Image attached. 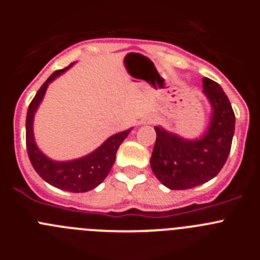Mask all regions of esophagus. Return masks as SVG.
<instances>
[{
    "label": "esophagus",
    "mask_w": 260,
    "mask_h": 260,
    "mask_svg": "<svg viewBox=\"0 0 260 260\" xmlns=\"http://www.w3.org/2000/svg\"><path fill=\"white\" fill-rule=\"evenodd\" d=\"M153 122H155V118H153L152 116L146 117V118H144L143 121H142V123H143V125H152Z\"/></svg>",
    "instance_id": "1"
}]
</instances>
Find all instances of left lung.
I'll list each match as a JSON object with an SVG mask.
<instances>
[{"label":"left lung","instance_id":"obj_1","mask_svg":"<svg viewBox=\"0 0 260 260\" xmlns=\"http://www.w3.org/2000/svg\"><path fill=\"white\" fill-rule=\"evenodd\" d=\"M202 83L211 105V116L201 137L186 139L155 126L151 168L157 180L171 190L192 189L212 180L231 152L236 117L228 96L220 84L208 78H203Z\"/></svg>","mask_w":260,"mask_h":260}]
</instances>
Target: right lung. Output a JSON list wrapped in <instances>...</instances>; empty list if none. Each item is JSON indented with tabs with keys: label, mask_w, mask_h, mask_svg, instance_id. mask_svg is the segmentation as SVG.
Returning a JSON list of instances; mask_svg holds the SVG:
<instances>
[{
	"label": "right lung",
	"mask_w": 260,
	"mask_h": 260,
	"mask_svg": "<svg viewBox=\"0 0 260 260\" xmlns=\"http://www.w3.org/2000/svg\"><path fill=\"white\" fill-rule=\"evenodd\" d=\"M71 66L73 63L62 70L54 71L40 87L29 104L26 119V144L32 167L35 168V171L45 182L65 191L86 192L98 187L109 174L116 160L117 150L125 141L128 133L132 132V128L109 137L102 146L88 155L68 161L52 160L39 148L34 135V118L36 110L44 99L48 86Z\"/></svg>",
	"instance_id": "1"
}]
</instances>
